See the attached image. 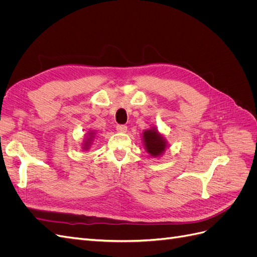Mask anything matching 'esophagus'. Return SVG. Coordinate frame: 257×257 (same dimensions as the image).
<instances>
[{"label": "esophagus", "instance_id": "34e87169", "mask_svg": "<svg viewBox=\"0 0 257 257\" xmlns=\"http://www.w3.org/2000/svg\"><path fill=\"white\" fill-rule=\"evenodd\" d=\"M115 128L118 132H121V133H125V132L127 131V126L124 125V124H116Z\"/></svg>", "mask_w": 257, "mask_h": 257}]
</instances>
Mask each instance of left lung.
Wrapping results in <instances>:
<instances>
[{
    "label": "left lung",
    "instance_id": "8db88e82",
    "mask_svg": "<svg viewBox=\"0 0 257 257\" xmlns=\"http://www.w3.org/2000/svg\"><path fill=\"white\" fill-rule=\"evenodd\" d=\"M144 143L147 151L153 157H158L165 150L166 143L157 130H148L144 132Z\"/></svg>",
    "mask_w": 257,
    "mask_h": 257
}]
</instances>
